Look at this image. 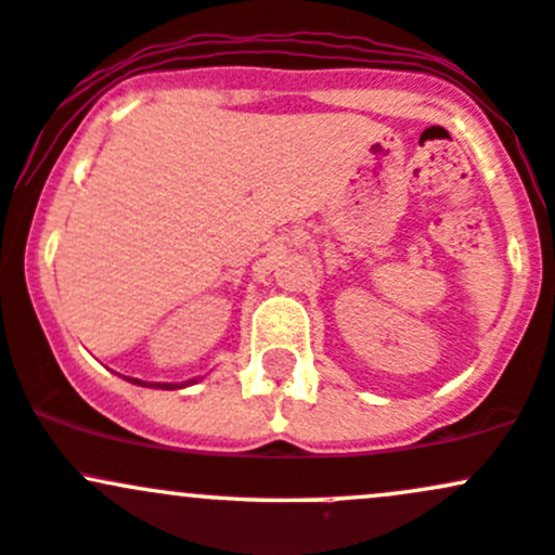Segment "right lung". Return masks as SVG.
I'll list each match as a JSON object with an SVG mask.
<instances>
[{"label": "right lung", "instance_id": "1", "mask_svg": "<svg viewBox=\"0 0 555 555\" xmlns=\"http://www.w3.org/2000/svg\"><path fill=\"white\" fill-rule=\"evenodd\" d=\"M127 380H132V384H137V386H151V389H182V386L195 384V378L184 380V384H147V380H140V378H127Z\"/></svg>", "mask_w": 555, "mask_h": 555}]
</instances>
